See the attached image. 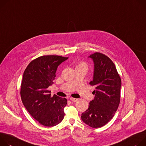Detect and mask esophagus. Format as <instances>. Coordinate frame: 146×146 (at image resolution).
<instances>
[{"instance_id": "34e87169", "label": "esophagus", "mask_w": 146, "mask_h": 146, "mask_svg": "<svg viewBox=\"0 0 146 146\" xmlns=\"http://www.w3.org/2000/svg\"><path fill=\"white\" fill-rule=\"evenodd\" d=\"M70 100H71V102H77V101L78 100V99H76V98H70Z\"/></svg>"}]
</instances>
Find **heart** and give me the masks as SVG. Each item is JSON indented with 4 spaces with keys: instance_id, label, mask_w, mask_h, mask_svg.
<instances>
[{
    "instance_id": "1",
    "label": "heart",
    "mask_w": 146,
    "mask_h": 146,
    "mask_svg": "<svg viewBox=\"0 0 146 146\" xmlns=\"http://www.w3.org/2000/svg\"><path fill=\"white\" fill-rule=\"evenodd\" d=\"M85 67V68H87L88 65H87V64H86V62H80V63L78 65L77 67Z\"/></svg>"
}]
</instances>
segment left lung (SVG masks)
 Here are the masks:
<instances>
[{
  "label": "left lung",
  "instance_id": "1",
  "mask_svg": "<svg viewBox=\"0 0 146 146\" xmlns=\"http://www.w3.org/2000/svg\"><path fill=\"white\" fill-rule=\"evenodd\" d=\"M94 62L93 78L89 84L95 87L94 99L81 115L84 123L93 128L100 127L114 117L120 103L121 79L115 64L105 54H91Z\"/></svg>",
  "mask_w": 146,
  "mask_h": 146
}]
</instances>
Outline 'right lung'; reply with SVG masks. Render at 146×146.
I'll return each mask as SVG.
<instances>
[{
	"mask_svg": "<svg viewBox=\"0 0 146 146\" xmlns=\"http://www.w3.org/2000/svg\"><path fill=\"white\" fill-rule=\"evenodd\" d=\"M68 57L43 56L32 60L24 71L20 94L23 103L31 115L45 126H54L63 119L67 100L54 94L48 86L53 84L59 65Z\"/></svg>",
	"mask_w": 146,
	"mask_h": 146,
	"instance_id": "obj_1",
	"label": "right lung"
}]
</instances>
